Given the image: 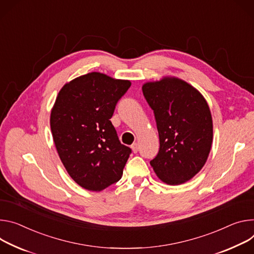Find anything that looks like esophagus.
<instances>
[{"mask_svg":"<svg viewBox=\"0 0 254 254\" xmlns=\"http://www.w3.org/2000/svg\"><path fill=\"white\" fill-rule=\"evenodd\" d=\"M130 148H131V150H132L133 153H136L137 151H139V145H137L136 143H133V144L130 146Z\"/></svg>","mask_w":254,"mask_h":254,"instance_id":"1","label":"esophagus"}]
</instances>
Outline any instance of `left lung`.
I'll return each instance as SVG.
<instances>
[{
    "label": "left lung",
    "mask_w": 254,
    "mask_h": 254,
    "mask_svg": "<svg viewBox=\"0 0 254 254\" xmlns=\"http://www.w3.org/2000/svg\"><path fill=\"white\" fill-rule=\"evenodd\" d=\"M143 94L154 110L160 140L151 161L158 178L170 186L190 180L205 164L213 143V120L200 92L172 76L146 82Z\"/></svg>",
    "instance_id": "left-lung-1"
}]
</instances>
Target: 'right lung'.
Returning a JSON list of instances; mask_svg holds the SVG:
<instances>
[{"label": "right lung", "mask_w": 254, "mask_h": 254, "mask_svg": "<svg viewBox=\"0 0 254 254\" xmlns=\"http://www.w3.org/2000/svg\"><path fill=\"white\" fill-rule=\"evenodd\" d=\"M130 81L92 72L65 83L51 111L53 139L66 172L85 190L100 191L122 178L131 150L110 119Z\"/></svg>", "instance_id": "add662e5"}]
</instances>
